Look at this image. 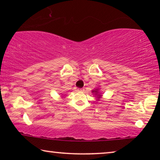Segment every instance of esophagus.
I'll list each match as a JSON object with an SVG mask.
<instances>
[{
    "mask_svg": "<svg viewBox=\"0 0 160 160\" xmlns=\"http://www.w3.org/2000/svg\"><path fill=\"white\" fill-rule=\"evenodd\" d=\"M84 90H85V89H84V88H79V89H78V91H79V92H83Z\"/></svg>",
    "mask_w": 160,
    "mask_h": 160,
    "instance_id": "34e87169",
    "label": "esophagus"
}]
</instances>
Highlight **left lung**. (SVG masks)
I'll return each mask as SVG.
<instances>
[{"label":"left lung","mask_w":160,"mask_h":160,"mask_svg":"<svg viewBox=\"0 0 160 160\" xmlns=\"http://www.w3.org/2000/svg\"><path fill=\"white\" fill-rule=\"evenodd\" d=\"M92 92H94V94H95L97 96V97H98V99H99V98H100V97H101V95H100V94H99V92H98V90H93V91H92Z\"/></svg>","instance_id":"8db88e82"}]
</instances>
